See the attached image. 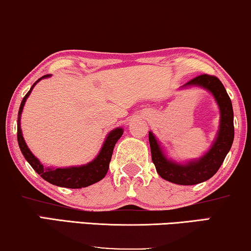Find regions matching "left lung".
I'll return each instance as SVG.
<instances>
[{"mask_svg":"<svg viewBox=\"0 0 251 251\" xmlns=\"http://www.w3.org/2000/svg\"><path fill=\"white\" fill-rule=\"evenodd\" d=\"M189 86H198L208 90L220 107V129L210 150L201 158L190 161L186 164H180L166 158L154 134L151 131L148 133L151 161L159 176L181 186H191L210 179L222 165L225 156L231 150L234 138L233 108L230 97L220 79L215 75H201L191 79L182 87Z\"/></svg>","mask_w":251,"mask_h":251,"instance_id":"obj_1","label":"left lung"}]
</instances>
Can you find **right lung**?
<instances>
[{
	"mask_svg": "<svg viewBox=\"0 0 251 251\" xmlns=\"http://www.w3.org/2000/svg\"><path fill=\"white\" fill-rule=\"evenodd\" d=\"M50 75H45L42 78H39L31 88L26 94V96L23 99V101L20 104L19 113H18V144H19L20 151L27 159V162L31 165V168L41 176L43 179L46 180L47 182L54 184L57 187H64L70 189H79L85 188L92 184L99 182L103 177L106 176L107 170L110 168V162L112 154H113V150L117 141L122 136L123 129L117 128L107 134L106 139H105L103 147L100 151V154L96 156L95 159L89 162L88 164L80 165V166H69V168H57V169H50V168H44V165L39 162L37 157H35L34 154L29 150L27 144L25 143V139L23 137V132H21L20 128V115L23 113L24 105L26 103L28 96L30 95L32 88H34L36 83L42 79L50 77Z\"/></svg>",
	"mask_w": 251,
	"mask_h": 251,
	"instance_id": "1",
	"label": "right lung"
}]
</instances>
